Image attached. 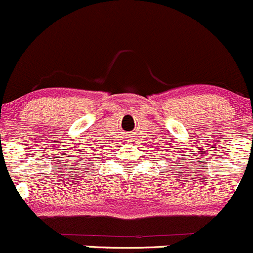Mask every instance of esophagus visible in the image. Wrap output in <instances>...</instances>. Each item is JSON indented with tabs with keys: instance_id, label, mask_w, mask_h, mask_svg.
<instances>
[{
	"instance_id": "esophagus-1",
	"label": "esophagus",
	"mask_w": 253,
	"mask_h": 253,
	"mask_svg": "<svg viewBox=\"0 0 253 253\" xmlns=\"http://www.w3.org/2000/svg\"><path fill=\"white\" fill-rule=\"evenodd\" d=\"M129 137H132V136H129Z\"/></svg>"
}]
</instances>
